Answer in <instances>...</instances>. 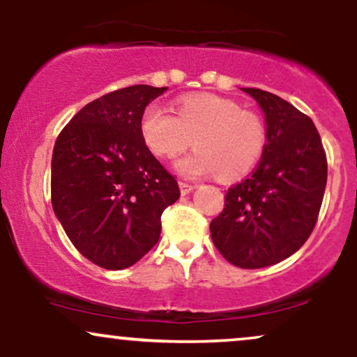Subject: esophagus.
I'll return each mask as SVG.
<instances>
[{
    "label": "esophagus",
    "instance_id": "esophagus-1",
    "mask_svg": "<svg viewBox=\"0 0 357 357\" xmlns=\"http://www.w3.org/2000/svg\"><path fill=\"white\" fill-rule=\"evenodd\" d=\"M179 190H181V195H188V192H191L195 190V184L191 183H186V181H179Z\"/></svg>",
    "mask_w": 357,
    "mask_h": 357
}]
</instances>
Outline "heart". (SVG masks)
Here are the masks:
<instances>
[{
  "instance_id": "b5f03b06",
  "label": "heart",
  "mask_w": 357,
  "mask_h": 357,
  "mask_svg": "<svg viewBox=\"0 0 357 357\" xmlns=\"http://www.w3.org/2000/svg\"><path fill=\"white\" fill-rule=\"evenodd\" d=\"M141 136L154 155L173 159L192 144L198 149L178 161L188 178L216 173L235 179L258 165L268 144V127L255 110L218 96H186L176 116L159 104L149 105L141 119Z\"/></svg>"
}]
</instances>
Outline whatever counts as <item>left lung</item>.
<instances>
[{
    "label": "left lung",
    "instance_id": "left-lung-1",
    "mask_svg": "<svg viewBox=\"0 0 357 357\" xmlns=\"http://www.w3.org/2000/svg\"><path fill=\"white\" fill-rule=\"evenodd\" d=\"M258 102L268 144L252 176L231 186L210 225L218 252L240 268L296 253L312 233L327 183V158L312 119L278 96L243 89Z\"/></svg>",
    "mask_w": 357,
    "mask_h": 357
}]
</instances>
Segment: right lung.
I'll list each match as a JSON object with an SVG mask.
<instances>
[{
    "label": "right lung",
    "mask_w": 357,
    "mask_h": 357,
    "mask_svg": "<svg viewBox=\"0 0 357 357\" xmlns=\"http://www.w3.org/2000/svg\"><path fill=\"white\" fill-rule=\"evenodd\" d=\"M167 87L132 85L89 102L61 129L52 158V206L92 264L134 265L158 243L178 181L141 136L149 102Z\"/></svg>",
    "instance_id": "add662e5"
}]
</instances>
